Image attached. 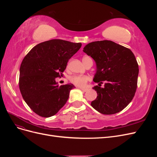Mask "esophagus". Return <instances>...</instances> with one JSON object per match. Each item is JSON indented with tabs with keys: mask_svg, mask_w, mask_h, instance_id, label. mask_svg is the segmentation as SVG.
<instances>
[{
	"mask_svg": "<svg viewBox=\"0 0 157 157\" xmlns=\"http://www.w3.org/2000/svg\"><path fill=\"white\" fill-rule=\"evenodd\" d=\"M80 90H82L83 92H87L88 91V89L87 88H80Z\"/></svg>",
	"mask_w": 157,
	"mask_h": 157,
	"instance_id": "obj_1",
	"label": "esophagus"
}]
</instances>
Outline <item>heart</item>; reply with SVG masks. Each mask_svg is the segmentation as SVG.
Masks as SVG:
<instances>
[{
	"mask_svg": "<svg viewBox=\"0 0 157 157\" xmlns=\"http://www.w3.org/2000/svg\"><path fill=\"white\" fill-rule=\"evenodd\" d=\"M70 81L71 83L77 86H84L90 80V78L86 75H74L71 77Z\"/></svg>",
	"mask_w": 157,
	"mask_h": 157,
	"instance_id": "1",
	"label": "heart"
}]
</instances>
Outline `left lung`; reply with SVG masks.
<instances>
[{
	"mask_svg": "<svg viewBox=\"0 0 157 157\" xmlns=\"http://www.w3.org/2000/svg\"><path fill=\"white\" fill-rule=\"evenodd\" d=\"M83 52L96 64L93 89L98 96L91 105L103 115H113L123 110L134 98L139 67L133 52L111 40L95 41L84 47ZM102 81L105 85L101 87Z\"/></svg>",
	"mask_w": 157,
	"mask_h": 157,
	"instance_id": "8db88e82",
	"label": "left lung"
}]
</instances>
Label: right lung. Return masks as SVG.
Wrapping results in <instances>:
<instances>
[{
	"mask_svg": "<svg viewBox=\"0 0 157 157\" xmlns=\"http://www.w3.org/2000/svg\"><path fill=\"white\" fill-rule=\"evenodd\" d=\"M81 46L80 42L50 40L33 47L23 58L19 86L24 101L38 115L54 116L67 102L75 86H59L56 78L62 75L69 59Z\"/></svg>",
	"mask_w": 157,
	"mask_h": 157,
	"instance_id": "right-lung-1",
	"label": "right lung"
}]
</instances>
